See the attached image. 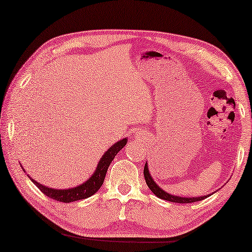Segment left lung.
<instances>
[{"mask_svg":"<svg viewBox=\"0 0 252 252\" xmlns=\"http://www.w3.org/2000/svg\"><path fill=\"white\" fill-rule=\"evenodd\" d=\"M144 177H145L146 184H147V187L151 189V191L153 192L156 196L159 197V199H162V200L174 202V203H193V202L204 200L205 197L210 196V194H208V195L197 196V197H194V196L183 197V196H179V195H173V194H170V193L165 192L164 189L159 187V185L156 184V182L153 180V177H152L150 170H148L147 162L145 163V166H144Z\"/></svg>","mask_w":252,"mask_h":252,"instance_id":"obj_1","label":"left lung"}]
</instances>
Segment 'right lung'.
I'll use <instances>...</instances> for the list:
<instances>
[{
    "label": "right lung",
    "instance_id": "obj_1",
    "mask_svg": "<svg viewBox=\"0 0 252 252\" xmlns=\"http://www.w3.org/2000/svg\"><path fill=\"white\" fill-rule=\"evenodd\" d=\"M127 137L121 139L111 145L108 150H107L104 155L101 156V158L99 159V162L97 164L96 170H94V174L89 177V179L80 185H77L75 188L71 189H52V188H48L45 185L40 184L39 182H36L35 180H33L31 176H29L34 185H36L41 192L44 193V195H47L51 199L59 201V202H64V203H70V202H75V201H79V200H84L87 199V197L94 195L96 193L100 187L104 183L105 176L107 170H108L110 163L113 162V159L115 158V156L117 155V153L122 148L127 144ZM22 167V165H21ZM23 168V167H22ZM24 171V170H23Z\"/></svg>",
    "mask_w": 252,
    "mask_h": 252
}]
</instances>
